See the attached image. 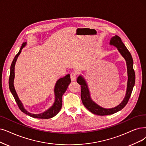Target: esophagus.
I'll use <instances>...</instances> for the list:
<instances>
[{
  "mask_svg": "<svg viewBox=\"0 0 146 146\" xmlns=\"http://www.w3.org/2000/svg\"><path fill=\"white\" fill-rule=\"evenodd\" d=\"M71 79L72 81H74L77 79V73L75 72H72L71 73Z\"/></svg>",
  "mask_w": 146,
  "mask_h": 146,
  "instance_id": "34e87169",
  "label": "esophagus"
}]
</instances>
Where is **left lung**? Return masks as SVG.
Here are the masks:
<instances>
[{"label":"left lung","instance_id":"obj_1","mask_svg":"<svg viewBox=\"0 0 146 146\" xmlns=\"http://www.w3.org/2000/svg\"><path fill=\"white\" fill-rule=\"evenodd\" d=\"M110 44L117 48L119 53L123 56L126 62L127 83L126 95L123 101L117 107L112 108H104L96 104L92 100L88 86H87L84 77L81 75H80L77 80V83L81 85V98L84 107L89 110L91 113L98 115L113 114L123 109L129 101L133 90V87L135 85V74L133 68V59L130 52L128 51L125 44L121 41V38L117 35H115L111 38Z\"/></svg>","mask_w":146,"mask_h":146}]
</instances>
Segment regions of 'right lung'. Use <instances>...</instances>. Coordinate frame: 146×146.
<instances>
[{"label": "right lung", "mask_w": 146, "mask_h": 146, "mask_svg": "<svg viewBox=\"0 0 146 146\" xmlns=\"http://www.w3.org/2000/svg\"><path fill=\"white\" fill-rule=\"evenodd\" d=\"M26 43H23L20 49L19 53L16 54L14 59L11 63V68H10V75L9 78V87L10 91L12 93L15 100L18 105V106L20 110L23 113H25L26 114L31 116L33 118L36 119H48L50 118L53 117L56 114L59 113L60 110L62 106V96L64 94L68 88L69 84L71 83V78H70V75L68 74L66 76L63 78H61L57 81L54 87V95H55V101L52 106L48 110L45 111V112L40 113V114H32L28 112L23 107V105L19 100V98L17 95L16 91L15 90L14 86V80L15 77V73H14V69H15V62L17 60L19 56L20 55V53L21 52V50L25 47Z\"/></svg>", "instance_id": "1"}]
</instances>
